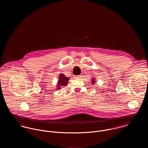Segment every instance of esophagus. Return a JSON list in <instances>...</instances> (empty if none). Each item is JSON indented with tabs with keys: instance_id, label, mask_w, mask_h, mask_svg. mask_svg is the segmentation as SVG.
<instances>
[{
	"instance_id": "esophagus-1",
	"label": "esophagus",
	"mask_w": 148,
	"mask_h": 148,
	"mask_svg": "<svg viewBox=\"0 0 148 148\" xmlns=\"http://www.w3.org/2000/svg\"><path fill=\"white\" fill-rule=\"evenodd\" d=\"M82 75H78V76H76L75 78L76 79H81L82 78Z\"/></svg>"
}]
</instances>
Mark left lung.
<instances>
[{"label":"left lung","instance_id":"8db88e82","mask_svg":"<svg viewBox=\"0 0 148 148\" xmlns=\"http://www.w3.org/2000/svg\"><path fill=\"white\" fill-rule=\"evenodd\" d=\"M95 83V81H94V79L93 80V81H92V84H93Z\"/></svg>","mask_w":148,"mask_h":148}]
</instances>
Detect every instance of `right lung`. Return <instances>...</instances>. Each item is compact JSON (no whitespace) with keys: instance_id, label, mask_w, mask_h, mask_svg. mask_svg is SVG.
<instances>
[{"instance_id":"obj_1","label":"right lung","mask_w":148,"mask_h":148,"mask_svg":"<svg viewBox=\"0 0 148 148\" xmlns=\"http://www.w3.org/2000/svg\"><path fill=\"white\" fill-rule=\"evenodd\" d=\"M68 80H69V78L65 77L63 74H61L59 76V80H58V84L57 86V88L58 89H60V87L63 86H66L68 83Z\"/></svg>"}]
</instances>
